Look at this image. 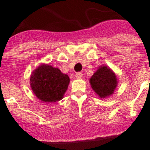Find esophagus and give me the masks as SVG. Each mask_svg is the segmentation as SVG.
<instances>
[{"instance_id":"esophagus-1","label":"esophagus","mask_w":150,"mask_h":150,"mask_svg":"<svg viewBox=\"0 0 150 150\" xmlns=\"http://www.w3.org/2000/svg\"><path fill=\"white\" fill-rule=\"evenodd\" d=\"M83 77V74L81 72H78L75 74V78L78 79H81Z\"/></svg>"}]
</instances>
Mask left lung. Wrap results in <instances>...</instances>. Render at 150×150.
<instances>
[{"instance_id":"obj_1","label":"left lung","mask_w":150,"mask_h":150,"mask_svg":"<svg viewBox=\"0 0 150 150\" xmlns=\"http://www.w3.org/2000/svg\"><path fill=\"white\" fill-rule=\"evenodd\" d=\"M90 85L100 98H106L114 94L117 86V75L110 67L100 65L89 79Z\"/></svg>"}]
</instances>
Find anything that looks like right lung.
<instances>
[{
  "mask_svg": "<svg viewBox=\"0 0 150 150\" xmlns=\"http://www.w3.org/2000/svg\"><path fill=\"white\" fill-rule=\"evenodd\" d=\"M30 81L33 92L39 100L52 103L63 98L70 79L59 69L43 63L33 70Z\"/></svg>",
  "mask_w": 150,
  "mask_h": 150,
  "instance_id": "1",
  "label": "right lung"
}]
</instances>
